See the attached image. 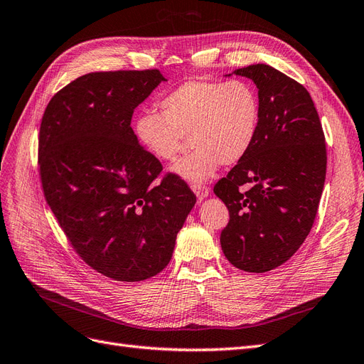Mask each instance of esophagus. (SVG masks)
<instances>
[{
    "mask_svg": "<svg viewBox=\"0 0 364 364\" xmlns=\"http://www.w3.org/2000/svg\"><path fill=\"white\" fill-rule=\"evenodd\" d=\"M191 190L194 191L196 197H197V199H199L200 202H202L203 199H206L208 194H209L208 186H205V185H202V183H193V185H191Z\"/></svg>",
    "mask_w": 364,
    "mask_h": 364,
    "instance_id": "obj_1",
    "label": "esophagus"
}]
</instances>
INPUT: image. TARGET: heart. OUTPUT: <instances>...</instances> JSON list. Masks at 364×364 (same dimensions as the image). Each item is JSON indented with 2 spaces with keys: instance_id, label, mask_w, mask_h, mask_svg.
<instances>
[{
  "instance_id": "b5f03b06",
  "label": "heart",
  "mask_w": 364,
  "mask_h": 364,
  "mask_svg": "<svg viewBox=\"0 0 364 364\" xmlns=\"http://www.w3.org/2000/svg\"><path fill=\"white\" fill-rule=\"evenodd\" d=\"M159 109L136 117L135 138L153 158L170 162L188 136L193 150L173 173L190 183L209 181L220 164L243 159L259 124L257 91L245 80H186L161 98Z\"/></svg>"
}]
</instances>
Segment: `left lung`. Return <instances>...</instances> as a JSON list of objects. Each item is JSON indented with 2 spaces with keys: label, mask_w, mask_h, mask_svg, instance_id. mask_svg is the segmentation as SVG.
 <instances>
[{
  "label": "left lung",
  "mask_w": 364,
  "mask_h": 364,
  "mask_svg": "<svg viewBox=\"0 0 364 364\" xmlns=\"http://www.w3.org/2000/svg\"><path fill=\"white\" fill-rule=\"evenodd\" d=\"M234 74L257 85L259 124L246 156L214 186L229 209L220 245L237 269L264 273L290 259L310 234L326 174L325 136L301 83L264 63Z\"/></svg>",
  "instance_id": "8db88e82"
}]
</instances>
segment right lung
<instances>
[{
    "label": "right lung",
    "mask_w": 364,
    "mask_h": 364,
    "mask_svg": "<svg viewBox=\"0 0 364 364\" xmlns=\"http://www.w3.org/2000/svg\"><path fill=\"white\" fill-rule=\"evenodd\" d=\"M167 79L158 70L90 73L54 95L39 130L43 194L79 257L98 273L144 281L171 259L196 205L178 176L141 147L132 115Z\"/></svg>",
    "instance_id": "obj_1"
}]
</instances>
